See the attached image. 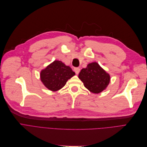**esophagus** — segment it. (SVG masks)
Masks as SVG:
<instances>
[{
    "instance_id": "esophagus-1",
    "label": "esophagus",
    "mask_w": 147,
    "mask_h": 147,
    "mask_svg": "<svg viewBox=\"0 0 147 147\" xmlns=\"http://www.w3.org/2000/svg\"><path fill=\"white\" fill-rule=\"evenodd\" d=\"M74 71L76 73V75H78L80 73V69L79 67H75L74 68Z\"/></svg>"
}]
</instances>
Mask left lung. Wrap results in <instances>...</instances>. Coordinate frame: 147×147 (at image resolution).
Segmentation results:
<instances>
[{
  "instance_id": "left-lung-1",
  "label": "left lung",
  "mask_w": 147,
  "mask_h": 147,
  "mask_svg": "<svg viewBox=\"0 0 147 147\" xmlns=\"http://www.w3.org/2000/svg\"><path fill=\"white\" fill-rule=\"evenodd\" d=\"M78 78L90 92L98 94L105 90L110 82V75L97 62L88 63L81 69Z\"/></svg>"
}]
</instances>
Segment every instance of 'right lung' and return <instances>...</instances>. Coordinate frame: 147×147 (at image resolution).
I'll return each mask as SVG.
<instances>
[{"mask_svg": "<svg viewBox=\"0 0 147 147\" xmlns=\"http://www.w3.org/2000/svg\"><path fill=\"white\" fill-rule=\"evenodd\" d=\"M75 75L69 66L61 61L54 60L40 71V78L48 90L56 92L63 87L68 80Z\"/></svg>", "mask_w": 147, "mask_h": 147, "instance_id": "add662e5", "label": "right lung"}]
</instances>
